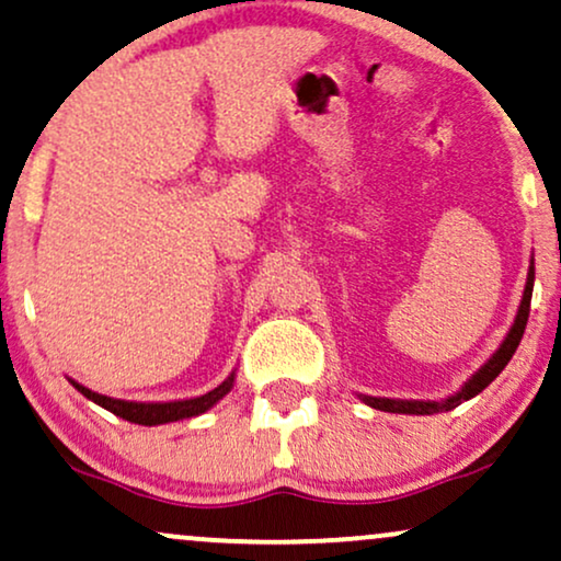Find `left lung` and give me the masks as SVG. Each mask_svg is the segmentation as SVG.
I'll return each mask as SVG.
<instances>
[{
  "instance_id": "1",
  "label": "left lung",
  "mask_w": 561,
  "mask_h": 561,
  "mask_svg": "<svg viewBox=\"0 0 561 561\" xmlns=\"http://www.w3.org/2000/svg\"><path fill=\"white\" fill-rule=\"evenodd\" d=\"M534 266H530V274H528V285H526V293H523V302H520V310H517V318L513 323V329H510L507 339L502 342V346L497 350L489 363L481 367V370L473 375V378L466 382L463 391L458 396H453V399L437 403V401H391V399H370V396H365V403H370L373 409H380V411H391V414H437V411H448V409H456L458 403L473 399V396L484 391V388L492 382L497 375L505 370V365L513 359V354L517 350V344H520L523 339V331H526V323H528V313H530V295H534Z\"/></svg>"
}]
</instances>
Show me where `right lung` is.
Segmentation results:
<instances>
[{
    "mask_svg": "<svg viewBox=\"0 0 561 561\" xmlns=\"http://www.w3.org/2000/svg\"><path fill=\"white\" fill-rule=\"evenodd\" d=\"M232 375L228 380L222 382V386H217L215 391L198 396V399H188V401H170V403H131V401H116V399H108V396H101V393H92L90 388L80 386V382H72V386L80 391L82 396H88L90 401H95L98 407L113 411L116 416H122L126 422H134V424H147V427H152V424H165V422H179V420H188V416H196L202 414V411H207L209 407H215V403L222 399L225 393L232 388Z\"/></svg>",
    "mask_w": 561,
    "mask_h": 561,
    "instance_id": "right-lung-1",
    "label": "right lung"
}]
</instances>
